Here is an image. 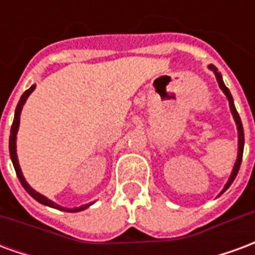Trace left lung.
<instances>
[{
  "label": "left lung",
  "instance_id": "1",
  "mask_svg": "<svg viewBox=\"0 0 255 255\" xmlns=\"http://www.w3.org/2000/svg\"><path fill=\"white\" fill-rule=\"evenodd\" d=\"M209 69L210 71H213L214 76L217 79V83H219V87L223 90V93L225 94L227 97V100H228V104H230V109H231V113H232V117H234V120H235V124H236V129H238V155H236V161H235V165L232 168V172H231L230 177H228V182L225 183L224 188L221 190V192L219 194V197L225 192L230 186L234 183L235 180L236 175H238V172H239V168H241V164H242V157H243V147H245V132H243V126H242V120L239 115H238V112H236V108H235V104H234V98H232V95H231L230 90L227 89V86L224 84L223 82V76H221V73L217 71V68L214 67V65H209Z\"/></svg>",
  "mask_w": 255,
  "mask_h": 255
}]
</instances>
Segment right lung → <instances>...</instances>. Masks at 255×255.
Instances as JSON below:
<instances>
[{"mask_svg":"<svg viewBox=\"0 0 255 255\" xmlns=\"http://www.w3.org/2000/svg\"><path fill=\"white\" fill-rule=\"evenodd\" d=\"M35 84H32L30 89L24 91V94L20 97V101L17 106H16V111H14V119L13 123H12V128H10V136H9V154H10V160H12V164L14 166V171H16V175L19 177L20 183H21V186L24 187V190L28 194H30L31 197L34 198L35 201H38L42 205H45V206H49V208L53 209H57V210H63V212H69V213H76V212H82L84 209L90 208L91 205L94 202H90V203H84L82 206H79V208H64V206H60L58 203L53 202L52 199H49L45 195H42L38 191H35L34 188L31 187L30 184L27 183L25 180V177L23 176V172H21V168H20L19 164V158H17V151H16V139H17V131H19V126H20V115H21V111H23V106H24L25 101L27 98L30 97V94L35 90Z\"/></svg>","mask_w":255,"mask_h":255,"instance_id":"add662e5","label":"right lung"}]
</instances>
